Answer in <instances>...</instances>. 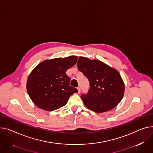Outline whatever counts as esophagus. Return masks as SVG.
I'll list each match as a JSON object with an SVG mask.
<instances>
[{
    "label": "esophagus",
    "mask_w": 153,
    "mask_h": 153,
    "mask_svg": "<svg viewBox=\"0 0 153 153\" xmlns=\"http://www.w3.org/2000/svg\"><path fill=\"white\" fill-rule=\"evenodd\" d=\"M77 91H78V94H80V87H77Z\"/></svg>",
    "instance_id": "obj_1"
}]
</instances>
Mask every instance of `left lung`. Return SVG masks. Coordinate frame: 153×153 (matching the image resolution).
I'll return each instance as SVG.
<instances>
[{
	"mask_svg": "<svg viewBox=\"0 0 153 153\" xmlns=\"http://www.w3.org/2000/svg\"><path fill=\"white\" fill-rule=\"evenodd\" d=\"M77 68L90 82L88 94L81 96L85 107L101 113L117 106L124 97L125 85L115 68L84 56L79 58Z\"/></svg>",
	"mask_w": 153,
	"mask_h": 153,
	"instance_id": "obj_1",
	"label": "left lung"
}]
</instances>
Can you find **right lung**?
<instances>
[{
	"label": "right lung",
	"instance_id": "obj_1",
	"mask_svg": "<svg viewBox=\"0 0 153 153\" xmlns=\"http://www.w3.org/2000/svg\"><path fill=\"white\" fill-rule=\"evenodd\" d=\"M77 61V56L45 59L30 72L26 89L35 105L52 111L66 105L70 96L77 90L69 86L70 78L66 73Z\"/></svg>",
	"mask_w": 153,
	"mask_h": 153
}]
</instances>
